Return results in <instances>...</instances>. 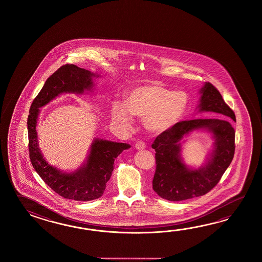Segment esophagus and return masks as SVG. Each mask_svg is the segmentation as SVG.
<instances>
[{
    "label": "esophagus",
    "mask_w": 262,
    "mask_h": 262,
    "mask_svg": "<svg viewBox=\"0 0 262 262\" xmlns=\"http://www.w3.org/2000/svg\"><path fill=\"white\" fill-rule=\"evenodd\" d=\"M135 147H136L137 150H144L145 148H146V143H145L144 141H141V140H140V141L136 142Z\"/></svg>",
    "instance_id": "34e87169"
}]
</instances>
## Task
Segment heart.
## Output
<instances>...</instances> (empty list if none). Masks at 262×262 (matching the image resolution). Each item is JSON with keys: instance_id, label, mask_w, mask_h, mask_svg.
Instances as JSON below:
<instances>
[{"instance_id": "b5f03b06", "label": "heart", "mask_w": 262, "mask_h": 262, "mask_svg": "<svg viewBox=\"0 0 262 262\" xmlns=\"http://www.w3.org/2000/svg\"><path fill=\"white\" fill-rule=\"evenodd\" d=\"M188 106V97L183 92H175L159 84L139 86L128 92L124 105L112 106L113 122L127 127L131 114L144 118V125L152 133H162L172 128L184 116Z\"/></svg>"}]
</instances>
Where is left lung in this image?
Instances as JSON below:
<instances>
[{
  "label": "left lung",
  "mask_w": 262,
  "mask_h": 262,
  "mask_svg": "<svg viewBox=\"0 0 262 262\" xmlns=\"http://www.w3.org/2000/svg\"><path fill=\"white\" fill-rule=\"evenodd\" d=\"M201 112L220 113L236 121L233 111L212 83L201 89ZM209 128L215 135L216 144L211 160L205 167L193 171L179 158L178 141L192 129ZM156 150V172L152 189L167 201H180L205 195L218 184L232 161L235 151V131L228 120L194 119L182 121L172 128L162 132L151 145Z\"/></svg>",
  "instance_id": "1"
}]
</instances>
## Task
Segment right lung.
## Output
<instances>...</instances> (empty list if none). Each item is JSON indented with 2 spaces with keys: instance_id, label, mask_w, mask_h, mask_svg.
<instances>
[{
  "instance_id": "obj_1",
  "label": "right lung",
  "mask_w": 262,
  "mask_h": 262,
  "mask_svg": "<svg viewBox=\"0 0 262 262\" xmlns=\"http://www.w3.org/2000/svg\"><path fill=\"white\" fill-rule=\"evenodd\" d=\"M94 74L75 66L64 64L46 80L34 98L29 112V156L35 171L58 195L77 201L96 200L104 194L113 171L115 158L130 145L95 139L86 165L74 173H62L45 161L40 152L36 136V119L41 106L61 93L82 94L92 88Z\"/></svg>"
}]
</instances>
